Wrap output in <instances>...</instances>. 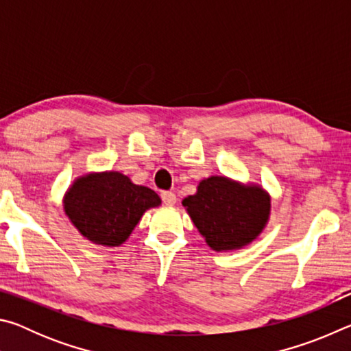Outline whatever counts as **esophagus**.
I'll use <instances>...</instances> for the list:
<instances>
[{
    "mask_svg": "<svg viewBox=\"0 0 351 351\" xmlns=\"http://www.w3.org/2000/svg\"><path fill=\"white\" fill-rule=\"evenodd\" d=\"M161 198L165 206H173L176 203V195L173 192H162Z\"/></svg>",
    "mask_w": 351,
    "mask_h": 351,
    "instance_id": "esophagus-1",
    "label": "esophagus"
}]
</instances>
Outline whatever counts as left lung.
<instances>
[{
    "label": "left lung",
    "instance_id": "1",
    "mask_svg": "<svg viewBox=\"0 0 351 351\" xmlns=\"http://www.w3.org/2000/svg\"><path fill=\"white\" fill-rule=\"evenodd\" d=\"M182 206L213 251H234L252 243L269 219L271 198L260 186L210 176Z\"/></svg>",
    "mask_w": 351,
    "mask_h": 351
}]
</instances>
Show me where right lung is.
I'll use <instances>...</instances> for the list:
<instances>
[{"instance_id":"obj_1","label":"right lung","mask_w":351,"mask_h":351,"mask_svg":"<svg viewBox=\"0 0 351 351\" xmlns=\"http://www.w3.org/2000/svg\"><path fill=\"white\" fill-rule=\"evenodd\" d=\"M161 204L154 190L133 184L119 171L77 178L63 198L64 213L75 229L96 245L121 246L145 210Z\"/></svg>"}]
</instances>
